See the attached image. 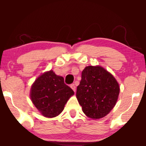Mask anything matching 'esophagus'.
I'll return each instance as SVG.
<instances>
[{"label":"esophagus","instance_id":"esophagus-1","mask_svg":"<svg viewBox=\"0 0 146 146\" xmlns=\"http://www.w3.org/2000/svg\"><path fill=\"white\" fill-rule=\"evenodd\" d=\"M70 87H71V88L73 90V91L75 92H76V86L74 84H72L70 85Z\"/></svg>","mask_w":146,"mask_h":146}]
</instances>
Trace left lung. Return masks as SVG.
Listing matches in <instances>:
<instances>
[{
	"label": "left lung",
	"mask_w": 146,
	"mask_h": 146,
	"mask_svg": "<svg viewBox=\"0 0 146 146\" xmlns=\"http://www.w3.org/2000/svg\"><path fill=\"white\" fill-rule=\"evenodd\" d=\"M119 94V84L104 68L88 66L83 70L76 98L86 116L97 119L108 114L115 106Z\"/></svg>",
	"instance_id": "obj_1"
}]
</instances>
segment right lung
<instances>
[{"instance_id":"add662e5","label":"right lung","mask_w":146,"mask_h":146,"mask_svg":"<svg viewBox=\"0 0 146 146\" xmlns=\"http://www.w3.org/2000/svg\"><path fill=\"white\" fill-rule=\"evenodd\" d=\"M74 91L65 84L64 78L52 70L38 77L31 89V100L41 114L46 117L58 115Z\"/></svg>"}]
</instances>
